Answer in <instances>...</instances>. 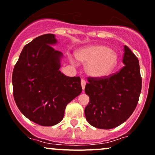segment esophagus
<instances>
[{
  "label": "esophagus",
  "instance_id": "obj_1",
  "mask_svg": "<svg viewBox=\"0 0 155 155\" xmlns=\"http://www.w3.org/2000/svg\"><path fill=\"white\" fill-rule=\"evenodd\" d=\"M85 85H86V81H85V79H82V80H81V85H82V88L83 90L85 89Z\"/></svg>",
  "mask_w": 155,
  "mask_h": 155
}]
</instances>
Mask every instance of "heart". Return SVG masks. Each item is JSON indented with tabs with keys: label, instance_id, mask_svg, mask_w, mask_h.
Segmentation results:
<instances>
[{
	"label": "heart",
	"instance_id": "heart-1",
	"mask_svg": "<svg viewBox=\"0 0 155 155\" xmlns=\"http://www.w3.org/2000/svg\"><path fill=\"white\" fill-rule=\"evenodd\" d=\"M78 58L88 64V74L96 77L110 75L117 64V56L107 46L95 45L83 49L78 54ZM73 62L76 63V60L73 59Z\"/></svg>",
	"mask_w": 155,
	"mask_h": 155
}]
</instances>
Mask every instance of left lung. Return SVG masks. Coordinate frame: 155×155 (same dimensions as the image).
Listing matches in <instances>:
<instances>
[{
	"instance_id": "8db88e82",
	"label": "left lung",
	"mask_w": 155,
	"mask_h": 155,
	"mask_svg": "<svg viewBox=\"0 0 155 155\" xmlns=\"http://www.w3.org/2000/svg\"><path fill=\"white\" fill-rule=\"evenodd\" d=\"M123 67L108 76L88 77L85 92L90 101L85 109L88 124L110 130L125 122L136 109L142 90L139 60L124 46Z\"/></svg>"
}]
</instances>
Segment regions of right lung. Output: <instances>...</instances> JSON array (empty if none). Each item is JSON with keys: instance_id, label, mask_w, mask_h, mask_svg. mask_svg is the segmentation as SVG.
Returning a JSON list of instances; mask_svg holds the SVG:
<instances>
[{"instance_id": "1", "label": "right lung", "mask_w": 155, "mask_h": 155, "mask_svg": "<svg viewBox=\"0 0 155 155\" xmlns=\"http://www.w3.org/2000/svg\"><path fill=\"white\" fill-rule=\"evenodd\" d=\"M56 42L53 34L35 38L23 48L12 75L19 110L43 127L59 124L67 104L82 91L79 76L68 77L59 70L62 53L51 46Z\"/></svg>"}]
</instances>
